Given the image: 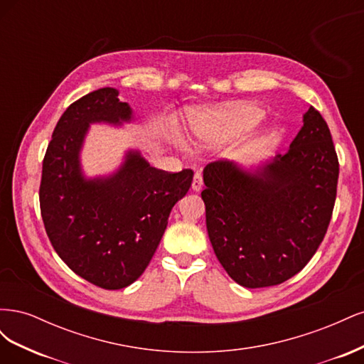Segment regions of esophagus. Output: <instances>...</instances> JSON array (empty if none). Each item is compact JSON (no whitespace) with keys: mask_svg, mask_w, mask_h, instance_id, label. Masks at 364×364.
Returning <instances> with one entry per match:
<instances>
[{"mask_svg":"<svg viewBox=\"0 0 364 364\" xmlns=\"http://www.w3.org/2000/svg\"><path fill=\"white\" fill-rule=\"evenodd\" d=\"M202 188H203V181H202V174H200V173H196V174H194V178H193V183H191V190H193V191H196V193H199V191H202Z\"/></svg>","mask_w":364,"mask_h":364,"instance_id":"34e87169","label":"esophagus"}]
</instances>
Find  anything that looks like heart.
Segmentation results:
<instances>
[{
  "mask_svg": "<svg viewBox=\"0 0 364 364\" xmlns=\"http://www.w3.org/2000/svg\"><path fill=\"white\" fill-rule=\"evenodd\" d=\"M262 111L255 105L222 106L211 111H197L188 117V136L194 146H209L214 142L243 134L257 126ZM250 147L246 146L245 151Z\"/></svg>",
  "mask_w": 364,
  "mask_h": 364,
  "instance_id": "obj_1",
  "label": "heart"
}]
</instances>
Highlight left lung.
Returning <instances> with one entry per match:
<instances>
[{
    "instance_id": "obj_1",
    "label": "left lung",
    "mask_w": 364,
    "mask_h": 364,
    "mask_svg": "<svg viewBox=\"0 0 364 364\" xmlns=\"http://www.w3.org/2000/svg\"><path fill=\"white\" fill-rule=\"evenodd\" d=\"M284 155L258 165L213 162L203 170L206 229L215 257L246 289L299 273L321 246L337 193L338 161L313 106Z\"/></svg>"
}]
</instances>
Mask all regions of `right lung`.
I'll return each mask as SVG.
<instances>
[{
	"label": "right lung",
	"instance_id": "right-lung-1",
	"mask_svg": "<svg viewBox=\"0 0 364 364\" xmlns=\"http://www.w3.org/2000/svg\"><path fill=\"white\" fill-rule=\"evenodd\" d=\"M118 90L102 87L74 102L53 132L42 164L41 214L62 261L106 290L135 282L159 246L176 202L188 193L193 171L165 173L138 149H127L109 174L86 176L82 150L91 124L135 123Z\"/></svg>",
	"mask_w": 364,
	"mask_h": 364
}]
</instances>
